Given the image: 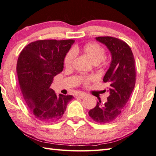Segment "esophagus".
Returning <instances> with one entry per match:
<instances>
[{
  "label": "esophagus",
  "mask_w": 156,
  "mask_h": 156,
  "mask_svg": "<svg viewBox=\"0 0 156 156\" xmlns=\"http://www.w3.org/2000/svg\"><path fill=\"white\" fill-rule=\"evenodd\" d=\"M86 95H87L85 94V93H78V94L76 95V97H78V98H80V99H83V98H84V97H85Z\"/></svg>",
  "instance_id": "34e87169"
}]
</instances>
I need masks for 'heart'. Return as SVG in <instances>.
Here are the masks:
<instances>
[{"label": "heart", "mask_w": 156, "mask_h": 156, "mask_svg": "<svg viewBox=\"0 0 156 156\" xmlns=\"http://www.w3.org/2000/svg\"><path fill=\"white\" fill-rule=\"evenodd\" d=\"M80 52L85 55L93 64H99L105 57V50L98 44L90 43L85 45L80 49L77 46L74 47L73 50H70L64 59V64L66 68L70 69L73 66V61L76 57V54ZM94 80L93 76H80L79 80L84 85H89L90 83Z\"/></svg>", "instance_id": "obj_1"}]
</instances>
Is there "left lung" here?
<instances>
[{
	"label": "left lung",
	"mask_w": 156,
	"mask_h": 156,
	"mask_svg": "<svg viewBox=\"0 0 156 156\" xmlns=\"http://www.w3.org/2000/svg\"><path fill=\"white\" fill-rule=\"evenodd\" d=\"M96 40L110 50L112 60L103 81L108 84L107 101L97 102L89 115L98 123L112 122L119 117L134 90L136 83L135 61L132 51L125 41L112 37H98Z\"/></svg>",
	"instance_id": "left-lung-1"
}]
</instances>
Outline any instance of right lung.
<instances>
[{"instance_id": "1", "label": "right lung", "mask_w": 156, "mask_h": 156, "mask_svg": "<svg viewBox=\"0 0 156 156\" xmlns=\"http://www.w3.org/2000/svg\"><path fill=\"white\" fill-rule=\"evenodd\" d=\"M73 39H44L31 42L22 50L16 72L25 101L35 117L53 122L63 117L73 95H56L50 88L53 78L63 69L64 58Z\"/></svg>"}]
</instances>
